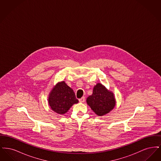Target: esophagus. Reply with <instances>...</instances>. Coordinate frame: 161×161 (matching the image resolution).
Returning a JSON list of instances; mask_svg holds the SVG:
<instances>
[{"label":"esophagus","mask_w":161,"mask_h":161,"mask_svg":"<svg viewBox=\"0 0 161 161\" xmlns=\"http://www.w3.org/2000/svg\"><path fill=\"white\" fill-rule=\"evenodd\" d=\"M79 101H80V103H84V101H85V98H84V97H82L81 98L79 99Z\"/></svg>","instance_id":"obj_1"}]
</instances>
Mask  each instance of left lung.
I'll use <instances>...</instances> for the list:
<instances>
[{
    "mask_svg": "<svg viewBox=\"0 0 161 161\" xmlns=\"http://www.w3.org/2000/svg\"><path fill=\"white\" fill-rule=\"evenodd\" d=\"M86 102L98 116L106 115L113 110L116 104L114 93L108 91L101 83L94 86L93 93L87 97Z\"/></svg>",
    "mask_w": 161,
    "mask_h": 161,
    "instance_id": "8db88e82",
    "label": "left lung"
}]
</instances>
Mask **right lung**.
<instances>
[{
	"label": "right lung",
	"mask_w": 161,
	"mask_h": 161,
	"mask_svg": "<svg viewBox=\"0 0 161 161\" xmlns=\"http://www.w3.org/2000/svg\"><path fill=\"white\" fill-rule=\"evenodd\" d=\"M78 103L74 91L63 81L56 84L49 94L48 103L57 114H66L74 104Z\"/></svg>",
	"instance_id": "1"
}]
</instances>
